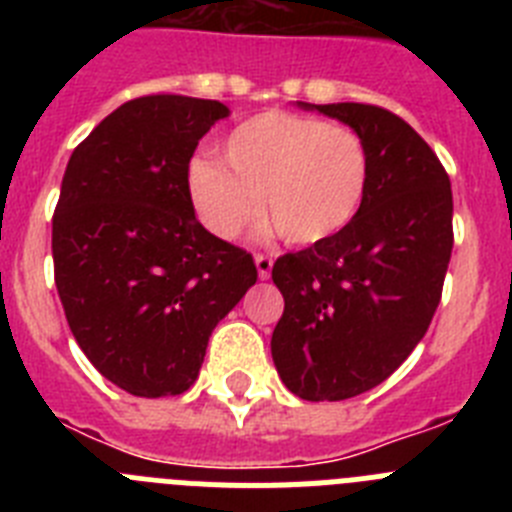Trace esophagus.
Instances as JSON below:
<instances>
[{
    "label": "esophagus",
    "instance_id": "34e87169",
    "mask_svg": "<svg viewBox=\"0 0 512 512\" xmlns=\"http://www.w3.org/2000/svg\"><path fill=\"white\" fill-rule=\"evenodd\" d=\"M271 266H274L271 256H264V253H256V269H259V277L261 279H269L271 277Z\"/></svg>",
    "mask_w": 512,
    "mask_h": 512
}]
</instances>
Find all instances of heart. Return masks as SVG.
Instances as JSON below:
<instances>
[{
    "mask_svg": "<svg viewBox=\"0 0 512 512\" xmlns=\"http://www.w3.org/2000/svg\"><path fill=\"white\" fill-rule=\"evenodd\" d=\"M223 158L189 169L197 215L220 238L246 233L266 205L289 243H325L359 215L369 187L359 135L318 117L261 112L225 138Z\"/></svg>",
    "mask_w": 512,
    "mask_h": 512,
    "instance_id": "1",
    "label": "heart"
}]
</instances>
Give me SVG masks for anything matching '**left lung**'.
I'll list each match as a JSON object with an SVG mask.
<instances>
[{
	"mask_svg": "<svg viewBox=\"0 0 512 512\" xmlns=\"http://www.w3.org/2000/svg\"><path fill=\"white\" fill-rule=\"evenodd\" d=\"M300 104L346 122L369 153L351 225L271 269L284 297L271 336L279 377L302 400L336 402L382 384L425 336L454 248V200L436 153L395 112Z\"/></svg>",
	"mask_w": 512,
	"mask_h": 512,
	"instance_id": "8db88e82",
	"label": "left lung"
}]
</instances>
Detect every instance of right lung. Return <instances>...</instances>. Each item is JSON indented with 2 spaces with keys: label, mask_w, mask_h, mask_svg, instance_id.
<instances>
[{
  "label": "right lung",
  "mask_w": 512,
  "mask_h": 512,
  "mask_svg": "<svg viewBox=\"0 0 512 512\" xmlns=\"http://www.w3.org/2000/svg\"><path fill=\"white\" fill-rule=\"evenodd\" d=\"M228 107L148 94L117 107L74 148L53 212V274L76 343L135 397L182 395L207 341L259 271L202 228L189 161Z\"/></svg>",
  "instance_id": "add662e5"
}]
</instances>
